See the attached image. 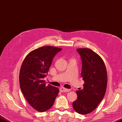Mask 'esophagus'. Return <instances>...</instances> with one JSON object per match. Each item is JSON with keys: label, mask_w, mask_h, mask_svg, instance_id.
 I'll return each mask as SVG.
<instances>
[{"label": "esophagus", "mask_w": 122, "mask_h": 122, "mask_svg": "<svg viewBox=\"0 0 122 122\" xmlns=\"http://www.w3.org/2000/svg\"><path fill=\"white\" fill-rule=\"evenodd\" d=\"M59 91H60L61 92H70L71 90L69 89H66L64 87H61L59 89Z\"/></svg>", "instance_id": "esophagus-1"}]
</instances>
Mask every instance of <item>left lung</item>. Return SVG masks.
<instances>
[{
	"mask_svg": "<svg viewBox=\"0 0 122 122\" xmlns=\"http://www.w3.org/2000/svg\"><path fill=\"white\" fill-rule=\"evenodd\" d=\"M82 61L81 76L83 88L76 91L77 98L73 103L76 112L85 115L93 112L105 94L107 75L104 61L97 54L89 48L77 49Z\"/></svg>",
	"mask_w": 122,
	"mask_h": 122,
	"instance_id": "8db88e82",
	"label": "left lung"
}]
</instances>
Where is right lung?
I'll use <instances>...</instances> for the list:
<instances>
[{"instance_id":"obj_1","label":"right lung","mask_w":122,"mask_h":122,"mask_svg":"<svg viewBox=\"0 0 122 122\" xmlns=\"http://www.w3.org/2000/svg\"><path fill=\"white\" fill-rule=\"evenodd\" d=\"M61 48L44 46L27 55L19 73L20 89L27 102L37 111L43 112L53 105L59 89L48 84L44 78L48 74L53 58Z\"/></svg>"}]
</instances>
